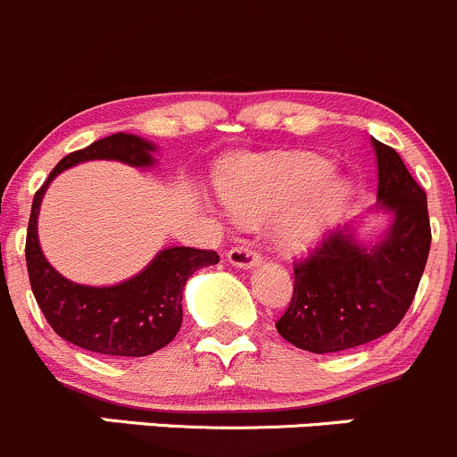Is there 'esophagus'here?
<instances>
[{
  "mask_svg": "<svg viewBox=\"0 0 457 457\" xmlns=\"http://www.w3.org/2000/svg\"><path fill=\"white\" fill-rule=\"evenodd\" d=\"M227 260H228L230 266L244 268V270H248V268H255L257 263L262 262V257H260V253H255L253 248L235 246V248H230V251H228Z\"/></svg>",
  "mask_w": 457,
  "mask_h": 457,
  "instance_id": "obj_1",
  "label": "esophagus"
}]
</instances>
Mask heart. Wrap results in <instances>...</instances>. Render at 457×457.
<instances>
[{"label":"heart","instance_id":"obj_1","mask_svg":"<svg viewBox=\"0 0 457 457\" xmlns=\"http://www.w3.org/2000/svg\"><path fill=\"white\" fill-rule=\"evenodd\" d=\"M220 194L242 220L281 213L277 244L299 255L321 246L343 222L352 185L334 178V164L321 156H246L222 173Z\"/></svg>","mask_w":457,"mask_h":457}]
</instances>
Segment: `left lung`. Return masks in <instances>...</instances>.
Returning a JSON list of instances; mask_svg holds the SVG:
<instances>
[{"label":"left lung","mask_w":457,"mask_h":457,"mask_svg":"<svg viewBox=\"0 0 457 457\" xmlns=\"http://www.w3.org/2000/svg\"><path fill=\"white\" fill-rule=\"evenodd\" d=\"M370 143L376 156L371 215H385L387 227L365 237L363 215L295 266L293 301L275 328L299 350L343 352L389 334L425 272L431 246L425 191L392 147L376 138Z\"/></svg>","instance_id":"obj_1"}]
</instances>
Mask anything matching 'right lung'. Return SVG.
I'll return each mask as SVG.
<instances>
[{
  "instance_id": "right-lung-1",
  "label": "right lung",
  "mask_w": 457,
  "mask_h": 457,
  "mask_svg": "<svg viewBox=\"0 0 457 457\" xmlns=\"http://www.w3.org/2000/svg\"><path fill=\"white\" fill-rule=\"evenodd\" d=\"M158 145L136 134H112L68 154L35 194L28 222L26 266L30 288L53 330L96 354L149 356L173 341L182 326V293L195 270L220 262L215 251L167 246L140 272L110 286L77 284L46 260L39 244V211L61 171L89 160H116L136 169L156 167Z\"/></svg>"
}]
</instances>
